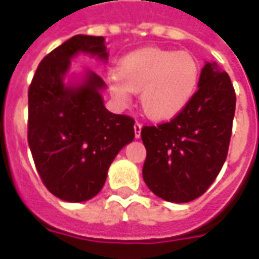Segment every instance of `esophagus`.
Here are the masks:
<instances>
[{
	"mask_svg": "<svg viewBox=\"0 0 259 259\" xmlns=\"http://www.w3.org/2000/svg\"><path fill=\"white\" fill-rule=\"evenodd\" d=\"M141 127H143V124H141L140 122H136V123H135V136H136V139H139V137H140Z\"/></svg>",
	"mask_w": 259,
	"mask_h": 259,
	"instance_id": "obj_1",
	"label": "esophagus"
}]
</instances>
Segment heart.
Segmentation results:
<instances>
[{
	"label": "heart",
	"instance_id": "obj_1",
	"mask_svg": "<svg viewBox=\"0 0 259 259\" xmlns=\"http://www.w3.org/2000/svg\"><path fill=\"white\" fill-rule=\"evenodd\" d=\"M198 80L200 65L191 54L147 47L119 62L109 90L123 104L129 101V91H140L143 112L154 120H168L187 107Z\"/></svg>",
	"mask_w": 259,
	"mask_h": 259
}]
</instances>
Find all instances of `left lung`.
I'll use <instances>...</instances> for the list:
<instances>
[{"label": "left lung", "mask_w": 259, "mask_h": 259, "mask_svg": "<svg viewBox=\"0 0 259 259\" xmlns=\"http://www.w3.org/2000/svg\"><path fill=\"white\" fill-rule=\"evenodd\" d=\"M234 109L229 74L217 62H206L187 107L169 122L141 129L148 189L169 202H189L204 194L228 157Z\"/></svg>", "instance_id": "left-lung-1"}]
</instances>
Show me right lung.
I'll use <instances>...</instances> for the list:
<instances>
[{
    "mask_svg": "<svg viewBox=\"0 0 259 259\" xmlns=\"http://www.w3.org/2000/svg\"><path fill=\"white\" fill-rule=\"evenodd\" d=\"M90 53L107 59L104 37L77 34L46 55L29 85L27 141L50 193L70 202L98 194L113 158L135 139V119L102 104L104 80L90 72L84 83L65 87L70 58Z\"/></svg>",
    "mask_w": 259,
    "mask_h": 259,
    "instance_id": "obj_1",
    "label": "right lung"
}]
</instances>
